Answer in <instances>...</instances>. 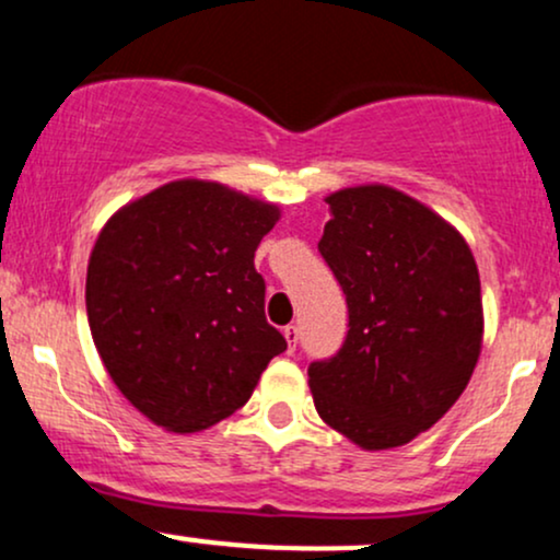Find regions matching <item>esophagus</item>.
<instances>
[{
  "mask_svg": "<svg viewBox=\"0 0 560 560\" xmlns=\"http://www.w3.org/2000/svg\"><path fill=\"white\" fill-rule=\"evenodd\" d=\"M284 339H287L289 352H294V347H298V339H300V329H298V326H287V329H284Z\"/></svg>",
  "mask_w": 560,
  "mask_h": 560,
  "instance_id": "1",
  "label": "esophagus"
}]
</instances>
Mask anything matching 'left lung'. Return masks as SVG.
Instances as JSON below:
<instances>
[{
  "instance_id": "8db88e82",
  "label": "left lung",
  "mask_w": 560,
  "mask_h": 560,
  "mask_svg": "<svg viewBox=\"0 0 560 560\" xmlns=\"http://www.w3.org/2000/svg\"><path fill=\"white\" fill-rule=\"evenodd\" d=\"M318 249L350 329L307 369L318 416L363 450L408 445L453 408L481 352L477 260L442 215L384 184L326 197Z\"/></svg>"
}]
</instances>
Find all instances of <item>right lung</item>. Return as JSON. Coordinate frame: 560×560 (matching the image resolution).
<instances>
[{"label":"right lung","instance_id":"add662e5","mask_svg":"<svg viewBox=\"0 0 560 560\" xmlns=\"http://www.w3.org/2000/svg\"><path fill=\"white\" fill-rule=\"evenodd\" d=\"M279 215L223 184L182 178L124 205L96 236L89 329L115 387L158 427L189 434L226 419L287 350L255 271Z\"/></svg>","mask_w":560,"mask_h":560}]
</instances>
